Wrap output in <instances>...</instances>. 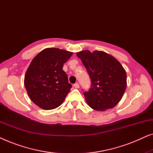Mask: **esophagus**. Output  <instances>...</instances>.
<instances>
[{"instance_id": "esophagus-1", "label": "esophagus", "mask_w": 153, "mask_h": 153, "mask_svg": "<svg viewBox=\"0 0 153 153\" xmlns=\"http://www.w3.org/2000/svg\"><path fill=\"white\" fill-rule=\"evenodd\" d=\"M74 87L75 88H79V83H74Z\"/></svg>"}]
</instances>
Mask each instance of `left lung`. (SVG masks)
<instances>
[{"label": "left lung", "mask_w": 153, "mask_h": 153, "mask_svg": "<svg viewBox=\"0 0 153 153\" xmlns=\"http://www.w3.org/2000/svg\"><path fill=\"white\" fill-rule=\"evenodd\" d=\"M91 81L83 93L90 107L97 111L114 108L123 97L127 87L126 72L114 57L104 51L85 50L76 53Z\"/></svg>", "instance_id": "8db88e82"}]
</instances>
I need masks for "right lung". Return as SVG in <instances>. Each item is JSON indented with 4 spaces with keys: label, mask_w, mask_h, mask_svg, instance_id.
Masks as SVG:
<instances>
[{
    "label": "right lung",
    "mask_w": 153,
    "mask_h": 153,
    "mask_svg": "<svg viewBox=\"0 0 153 153\" xmlns=\"http://www.w3.org/2000/svg\"><path fill=\"white\" fill-rule=\"evenodd\" d=\"M73 53L48 48L37 54L26 71L24 85L30 100L43 109L57 108L64 101L72 88L63 64Z\"/></svg>",
    "instance_id": "1"
}]
</instances>
